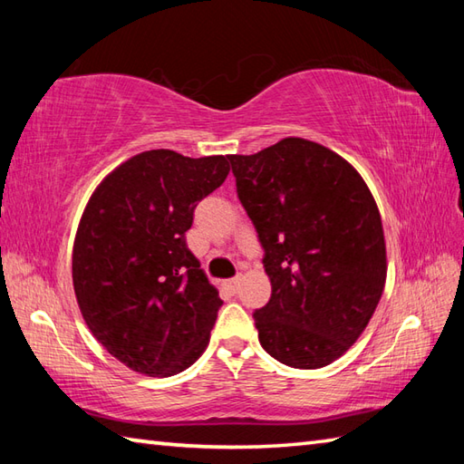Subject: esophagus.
<instances>
[{
	"label": "esophagus",
	"mask_w": 464,
	"mask_h": 464,
	"mask_svg": "<svg viewBox=\"0 0 464 464\" xmlns=\"http://www.w3.org/2000/svg\"><path fill=\"white\" fill-rule=\"evenodd\" d=\"M239 283H241V279H239V277L229 279V281H227V289H229L231 293H237V289H239Z\"/></svg>",
	"instance_id": "34e87169"
}]
</instances>
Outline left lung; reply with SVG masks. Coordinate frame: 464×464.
Segmentation results:
<instances>
[{
	"label": "left lung",
	"mask_w": 464,
	"mask_h": 464,
	"mask_svg": "<svg viewBox=\"0 0 464 464\" xmlns=\"http://www.w3.org/2000/svg\"><path fill=\"white\" fill-rule=\"evenodd\" d=\"M229 161L271 281L253 314L261 347L293 369L327 367L361 337L387 279L372 193L347 160L301 137Z\"/></svg>",
	"instance_id": "obj_1"
}]
</instances>
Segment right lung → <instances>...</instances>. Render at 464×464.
<instances>
[{
  "mask_svg": "<svg viewBox=\"0 0 464 464\" xmlns=\"http://www.w3.org/2000/svg\"><path fill=\"white\" fill-rule=\"evenodd\" d=\"M227 175L225 155L151 150L115 167L85 205L72 257L75 299L93 337L135 372L171 377L209 344L223 301L185 233Z\"/></svg>",
  "mask_w": 464,
  "mask_h": 464,
  "instance_id": "right-lung-1",
  "label": "right lung"
}]
</instances>
